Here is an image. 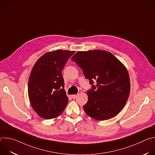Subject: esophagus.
Returning a JSON list of instances; mask_svg holds the SVG:
<instances>
[{"instance_id":"esophagus-1","label":"esophagus","mask_w":155,"mask_h":155,"mask_svg":"<svg viewBox=\"0 0 155 155\" xmlns=\"http://www.w3.org/2000/svg\"><path fill=\"white\" fill-rule=\"evenodd\" d=\"M78 94H74V95H72V97L74 98V99H75L76 97H78Z\"/></svg>"}]
</instances>
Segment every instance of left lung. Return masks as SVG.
<instances>
[{
    "label": "left lung",
    "mask_w": 155,
    "mask_h": 155,
    "mask_svg": "<svg viewBox=\"0 0 155 155\" xmlns=\"http://www.w3.org/2000/svg\"><path fill=\"white\" fill-rule=\"evenodd\" d=\"M82 69L86 78L97 84L87 91L85 113L96 120H107L118 114L130 93V79L124 65L105 50L78 51L72 57Z\"/></svg>",
    "instance_id": "obj_1"
}]
</instances>
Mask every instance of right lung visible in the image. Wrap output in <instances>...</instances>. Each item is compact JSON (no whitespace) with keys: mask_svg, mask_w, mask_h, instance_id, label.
Instances as JSON below:
<instances>
[{"mask_svg":"<svg viewBox=\"0 0 155 155\" xmlns=\"http://www.w3.org/2000/svg\"><path fill=\"white\" fill-rule=\"evenodd\" d=\"M74 51L58 50L42 55L35 63L28 82L32 108L44 119L59 117L68 104L62 71Z\"/></svg>","mask_w":155,"mask_h":155,"instance_id":"obj_1","label":"right lung"}]
</instances>
